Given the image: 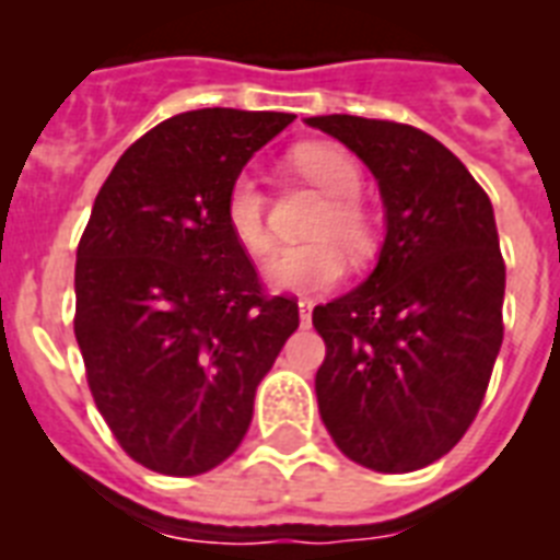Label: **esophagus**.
Wrapping results in <instances>:
<instances>
[{
    "label": "esophagus",
    "instance_id": "1",
    "mask_svg": "<svg viewBox=\"0 0 560 560\" xmlns=\"http://www.w3.org/2000/svg\"><path fill=\"white\" fill-rule=\"evenodd\" d=\"M311 311H314V302H311V299H299V316H302V325H311Z\"/></svg>",
    "mask_w": 560,
    "mask_h": 560
}]
</instances>
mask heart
Returning a JSON list of instances; mask_svg holds the SVG:
<instances>
[{
  "mask_svg": "<svg viewBox=\"0 0 560 560\" xmlns=\"http://www.w3.org/2000/svg\"><path fill=\"white\" fill-rule=\"evenodd\" d=\"M293 165L325 191V206L316 211L307 241L281 244L267 258V281L290 293H323L334 288L346 272V250L363 258L372 249L374 232L369 211L358 200L363 171L351 153L337 144H302L293 151ZM223 218L237 244L246 253H264L270 246L267 232V200L255 174L241 171L223 197Z\"/></svg>",
  "mask_w": 560,
  "mask_h": 560,
  "instance_id": "1",
  "label": "heart"
}]
</instances>
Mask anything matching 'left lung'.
I'll return each mask as SVG.
<instances>
[{"label":"left lung","instance_id":"8db88e82","mask_svg":"<svg viewBox=\"0 0 560 560\" xmlns=\"http://www.w3.org/2000/svg\"><path fill=\"white\" fill-rule=\"evenodd\" d=\"M307 125L366 162L386 241L360 288L314 307L316 400L349 459L407 474L442 459L477 418L503 346L505 261L468 168L418 127L360 116Z\"/></svg>","mask_w":560,"mask_h":560}]
</instances>
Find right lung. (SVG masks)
Segmentation results:
<instances>
[{
    "mask_svg": "<svg viewBox=\"0 0 560 560\" xmlns=\"http://www.w3.org/2000/svg\"><path fill=\"white\" fill-rule=\"evenodd\" d=\"M296 116L209 107L136 139L74 264V337L95 407L133 462L197 477L237 451L255 389L299 328L223 218L229 183Z\"/></svg>",
    "mask_w": 560,
    "mask_h": 560,
    "instance_id": "obj_1",
    "label": "right lung"
}]
</instances>
